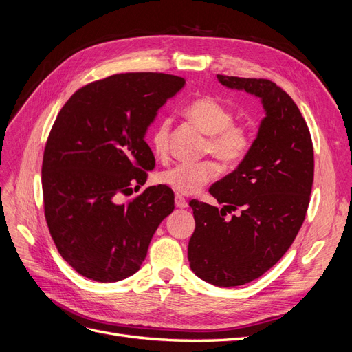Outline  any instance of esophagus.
Returning a JSON list of instances; mask_svg holds the SVG:
<instances>
[{
	"instance_id": "1",
	"label": "esophagus",
	"mask_w": 352,
	"mask_h": 352,
	"mask_svg": "<svg viewBox=\"0 0 352 352\" xmlns=\"http://www.w3.org/2000/svg\"><path fill=\"white\" fill-rule=\"evenodd\" d=\"M175 205H176L177 208H186L188 207V201L184 197L176 195L175 197Z\"/></svg>"
}]
</instances>
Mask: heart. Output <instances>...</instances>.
<instances>
[{
	"mask_svg": "<svg viewBox=\"0 0 352 352\" xmlns=\"http://www.w3.org/2000/svg\"><path fill=\"white\" fill-rule=\"evenodd\" d=\"M185 115L204 134H207L205 153L212 154L224 166H236L249 154L252 134L248 126L236 124L232 109L214 98H202L192 102ZM170 119L164 118L155 126L151 142L154 154L166 159L168 154ZM218 175V166L212 160L199 163H177L157 175L159 184L179 195H195Z\"/></svg>",
	"mask_w": 352,
	"mask_h": 352,
	"instance_id": "heart-1",
	"label": "heart"
}]
</instances>
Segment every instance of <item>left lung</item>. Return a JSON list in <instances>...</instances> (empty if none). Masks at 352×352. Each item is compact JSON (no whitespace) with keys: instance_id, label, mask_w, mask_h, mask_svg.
<instances>
[{"instance_id":"1","label":"left lung","mask_w":352,"mask_h":352,"mask_svg":"<svg viewBox=\"0 0 352 352\" xmlns=\"http://www.w3.org/2000/svg\"><path fill=\"white\" fill-rule=\"evenodd\" d=\"M223 86L261 99L265 118L241 163L210 193L221 210L193 199L188 259L201 280L236 287L256 280L280 261L305 221L314 175L313 144L297 104L265 78L217 76ZM234 210L237 214L227 217Z\"/></svg>"}]
</instances>
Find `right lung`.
I'll return each instance as SVG.
<instances>
[{
	"instance_id": "right-lung-1",
	"label": "right lung",
	"mask_w": 352,
	"mask_h": 352,
	"mask_svg": "<svg viewBox=\"0 0 352 352\" xmlns=\"http://www.w3.org/2000/svg\"><path fill=\"white\" fill-rule=\"evenodd\" d=\"M185 86L163 72H126L71 96L47 137L45 218L58 252L82 276L116 283L135 274L157 227L175 210L167 186H148L155 160L144 137L159 109Z\"/></svg>"
}]
</instances>
